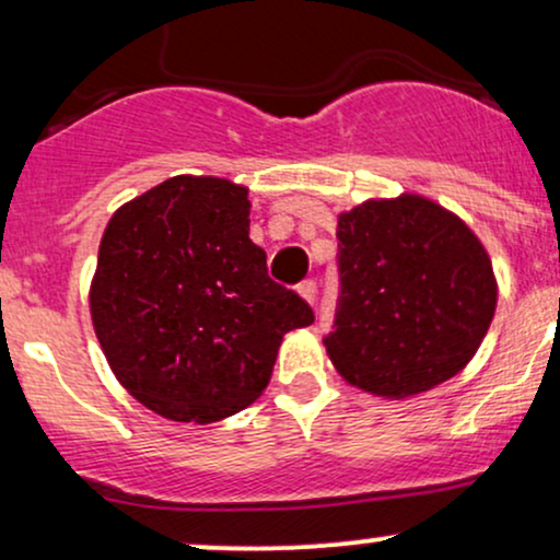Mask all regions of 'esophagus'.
I'll return each mask as SVG.
<instances>
[{"mask_svg":"<svg viewBox=\"0 0 560 560\" xmlns=\"http://www.w3.org/2000/svg\"><path fill=\"white\" fill-rule=\"evenodd\" d=\"M298 294L305 302H313L316 300V281H311V279H305V281H300L298 284Z\"/></svg>","mask_w":560,"mask_h":560,"instance_id":"esophagus-1","label":"esophagus"}]
</instances>
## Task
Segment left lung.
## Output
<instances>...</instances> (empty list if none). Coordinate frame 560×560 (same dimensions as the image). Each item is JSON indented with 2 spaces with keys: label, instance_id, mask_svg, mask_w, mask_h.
I'll return each mask as SVG.
<instances>
[{
  "label": "left lung",
  "instance_id": "obj_1",
  "mask_svg": "<svg viewBox=\"0 0 560 560\" xmlns=\"http://www.w3.org/2000/svg\"><path fill=\"white\" fill-rule=\"evenodd\" d=\"M339 300L324 339L352 387L405 400L477 355L498 307L479 236L434 199H365L337 218Z\"/></svg>",
  "mask_w": 560,
  "mask_h": 560
}]
</instances>
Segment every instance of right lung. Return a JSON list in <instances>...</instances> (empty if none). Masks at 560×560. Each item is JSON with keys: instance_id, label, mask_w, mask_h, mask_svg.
<instances>
[{"instance_id": "1", "label": "right lung", "mask_w": 560, "mask_h": 560, "mask_svg": "<svg viewBox=\"0 0 560 560\" xmlns=\"http://www.w3.org/2000/svg\"><path fill=\"white\" fill-rule=\"evenodd\" d=\"M89 311L115 378L182 423L258 400L284 334L313 324L249 240L247 186L218 176H173L115 210Z\"/></svg>"}]
</instances>
